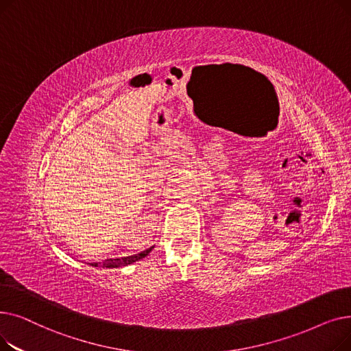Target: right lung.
<instances>
[{
  "label": "right lung",
  "instance_id": "right-lung-1",
  "mask_svg": "<svg viewBox=\"0 0 351 351\" xmlns=\"http://www.w3.org/2000/svg\"><path fill=\"white\" fill-rule=\"evenodd\" d=\"M152 249H154V246L143 250V252H141V253H138V254L126 256V257H118V259H106V261H102V262H94V263H89V265L94 266V267H106V269L122 267V266H128V265H131L134 262H138V261L143 259L145 256H147V254L151 253Z\"/></svg>",
  "mask_w": 351,
  "mask_h": 351
}]
</instances>
